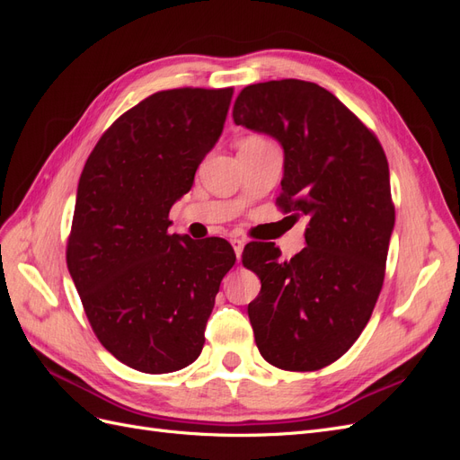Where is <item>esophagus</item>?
<instances>
[{
	"mask_svg": "<svg viewBox=\"0 0 460 460\" xmlns=\"http://www.w3.org/2000/svg\"><path fill=\"white\" fill-rule=\"evenodd\" d=\"M230 243H232V247H234V253H235V257H238V261H240L245 242H243L242 238H232V240H230Z\"/></svg>",
	"mask_w": 460,
	"mask_h": 460,
	"instance_id": "34e87169",
	"label": "esophagus"
}]
</instances>
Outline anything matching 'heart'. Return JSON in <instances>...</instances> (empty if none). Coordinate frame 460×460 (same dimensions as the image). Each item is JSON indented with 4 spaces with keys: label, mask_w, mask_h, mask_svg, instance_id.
<instances>
[{
    "label": "heart",
    "mask_w": 460,
    "mask_h": 460,
    "mask_svg": "<svg viewBox=\"0 0 460 460\" xmlns=\"http://www.w3.org/2000/svg\"><path fill=\"white\" fill-rule=\"evenodd\" d=\"M261 142H267V140H264V137H261V136H247L242 144H261Z\"/></svg>",
    "instance_id": "heart-1"
}]
</instances>
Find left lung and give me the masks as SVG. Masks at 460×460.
<instances>
[{"mask_svg":"<svg viewBox=\"0 0 460 460\" xmlns=\"http://www.w3.org/2000/svg\"><path fill=\"white\" fill-rule=\"evenodd\" d=\"M235 124L284 147L282 213L309 217L297 255L274 243L245 245L243 267L261 280L249 303L262 358L291 372L320 370L365 330L385 276L395 207L376 134L336 95L296 78L245 86Z\"/></svg>","mask_w":460,"mask_h":460,"instance_id":"8db88e82","label":"left lung"}]
</instances>
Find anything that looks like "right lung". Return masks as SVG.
I'll use <instances>...</instances> for the list:
<instances>
[{
  "label": "right lung",
  "mask_w": 460,
  "mask_h": 460,
  "mask_svg": "<svg viewBox=\"0 0 460 460\" xmlns=\"http://www.w3.org/2000/svg\"><path fill=\"white\" fill-rule=\"evenodd\" d=\"M234 88L146 97L103 132L80 174L66 267L90 326L127 367L166 374L191 365L235 253L226 240L169 234L225 127Z\"/></svg>",
  "instance_id": "add662e5"
}]
</instances>
